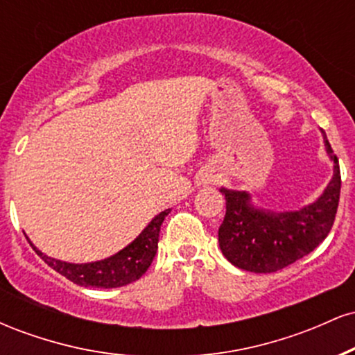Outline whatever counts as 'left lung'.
<instances>
[{"instance_id": "obj_1", "label": "left lung", "mask_w": 355, "mask_h": 355, "mask_svg": "<svg viewBox=\"0 0 355 355\" xmlns=\"http://www.w3.org/2000/svg\"><path fill=\"white\" fill-rule=\"evenodd\" d=\"M325 150L334 162L327 189L311 205L297 211L255 209L250 193L220 189L227 211L218 229V245L230 263L255 274L282 270L324 242L336 220L340 197V168L327 137Z\"/></svg>"}]
</instances>
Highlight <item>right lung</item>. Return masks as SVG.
<instances>
[{
    "instance_id": "1",
    "label": "right lung",
    "mask_w": 355,
    "mask_h": 355,
    "mask_svg": "<svg viewBox=\"0 0 355 355\" xmlns=\"http://www.w3.org/2000/svg\"><path fill=\"white\" fill-rule=\"evenodd\" d=\"M170 214L168 210L160 211L148 225L145 227L138 237L133 240L130 245H126L123 250L118 254L108 257L105 260L92 263H68L61 262V260L53 259V257L44 255L40 252L31 240L28 239L30 245L33 250L48 263L53 270L67 277L73 284L81 285V287H98V288H115L123 287L135 280L140 279L141 275L148 270L152 266L155 254L158 250V234H160V227L164 223L166 215Z\"/></svg>"
}]
</instances>
